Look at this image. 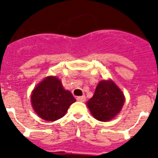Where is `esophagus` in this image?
I'll list each match as a JSON object with an SVG mask.
<instances>
[{"label":"esophagus","instance_id":"esophagus-1","mask_svg":"<svg viewBox=\"0 0 158 158\" xmlns=\"http://www.w3.org/2000/svg\"><path fill=\"white\" fill-rule=\"evenodd\" d=\"M77 101H79V102H85L86 99L85 96H77Z\"/></svg>","mask_w":158,"mask_h":158}]
</instances>
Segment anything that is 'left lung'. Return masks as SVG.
<instances>
[{"label": "left lung", "instance_id": "obj_1", "mask_svg": "<svg viewBox=\"0 0 158 158\" xmlns=\"http://www.w3.org/2000/svg\"><path fill=\"white\" fill-rule=\"evenodd\" d=\"M124 96L118 87L111 80H102L96 86L92 98L87 106L96 119L106 122L113 119L121 111Z\"/></svg>", "mask_w": 158, "mask_h": 158}]
</instances>
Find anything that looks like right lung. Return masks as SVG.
<instances>
[{
	"mask_svg": "<svg viewBox=\"0 0 158 158\" xmlns=\"http://www.w3.org/2000/svg\"><path fill=\"white\" fill-rule=\"evenodd\" d=\"M72 93L65 90L56 77H47L34 89L31 102L35 113L46 121H56L64 116L75 102Z\"/></svg>",
	"mask_w": 158,
	"mask_h": 158,
	"instance_id": "right-lung-1",
	"label": "right lung"
}]
</instances>
